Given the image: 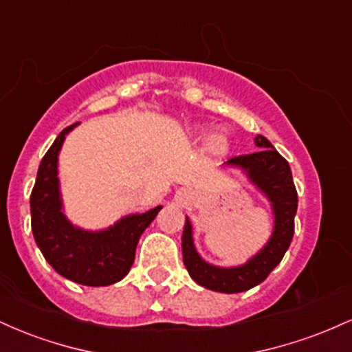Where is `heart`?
I'll return each mask as SVG.
<instances>
[{"label": "heart", "mask_w": 352, "mask_h": 352, "mask_svg": "<svg viewBox=\"0 0 352 352\" xmlns=\"http://www.w3.org/2000/svg\"><path fill=\"white\" fill-rule=\"evenodd\" d=\"M200 131H205V127H199ZM208 151L213 152V153H225L228 151L230 147V137L225 131H217L215 134L210 135L208 139Z\"/></svg>", "instance_id": "b5f03b06"}]
</instances>
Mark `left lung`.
<instances>
[{
  "instance_id": "left-lung-1",
  "label": "left lung",
  "mask_w": 352,
  "mask_h": 352,
  "mask_svg": "<svg viewBox=\"0 0 352 352\" xmlns=\"http://www.w3.org/2000/svg\"><path fill=\"white\" fill-rule=\"evenodd\" d=\"M254 145L260 151L248 155L233 157L227 165L241 168L250 182L272 204L274 227L268 243L245 265L233 266V268L213 266L197 253L192 236V223L188 218H185L184 235H182L184 265L193 281L212 292L232 294L246 292L260 285L283 260L293 240L298 193L293 184L292 168L266 137H254Z\"/></svg>"
}]
</instances>
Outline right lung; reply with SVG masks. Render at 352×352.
<instances>
[{
	"label": "right lung",
	"mask_w": 352,
	"mask_h": 352,
	"mask_svg": "<svg viewBox=\"0 0 352 352\" xmlns=\"http://www.w3.org/2000/svg\"><path fill=\"white\" fill-rule=\"evenodd\" d=\"M78 124L56 137L39 164L31 192V228L43 256L60 276L84 286L114 285L129 273L140 235L162 207L127 215L100 232L74 227L63 212L58 155L66 135Z\"/></svg>",
	"instance_id": "obj_1"
}]
</instances>
